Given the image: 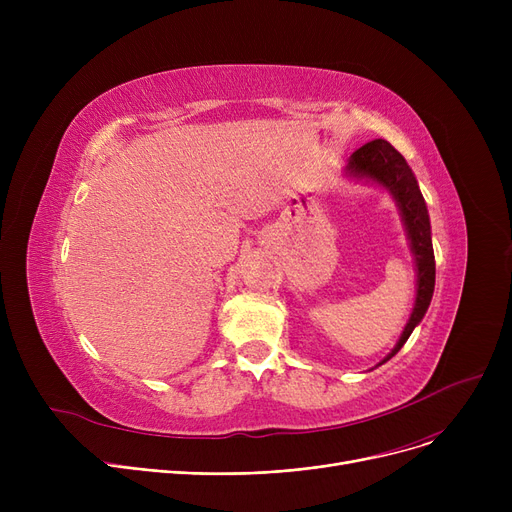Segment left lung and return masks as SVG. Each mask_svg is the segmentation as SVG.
<instances>
[{
    "instance_id": "left-lung-1",
    "label": "left lung",
    "mask_w": 512,
    "mask_h": 512,
    "mask_svg": "<svg viewBox=\"0 0 512 512\" xmlns=\"http://www.w3.org/2000/svg\"><path fill=\"white\" fill-rule=\"evenodd\" d=\"M346 170L353 176H365L369 180L380 182L398 201L402 211V222L407 226L411 251L417 263V301L411 313L409 324L402 332L394 351L384 359H392L402 344H405L415 330V326L423 319L429 303H432L434 284H436V261H434V247H432V228H429V215L419 191L417 178L409 164L388 141L375 139L359 147L351 159H348ZM382 361V363H384Z\"/></svg>"
}]
</instances>
